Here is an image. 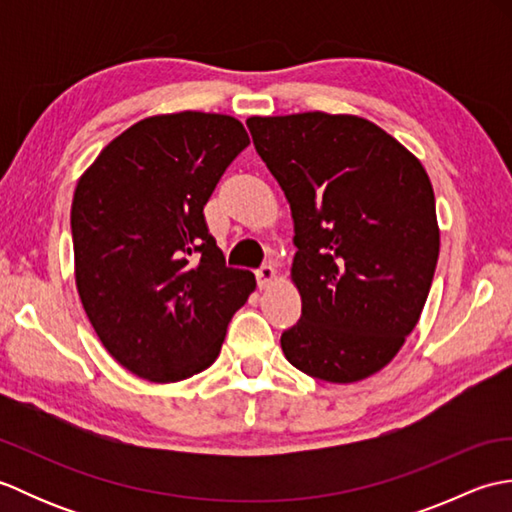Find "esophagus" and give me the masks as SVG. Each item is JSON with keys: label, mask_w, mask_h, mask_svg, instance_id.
I'll use <instances>...</instances> for the list:
<instances>
[{"label": "esophagus", "mask_w": 512, "mask_h": 512, "mask_svg": "<svg viewBox=\"0 0 512 512\" xmlns=\"http://www.w3.org/2000/svg\"><path fill=\"white\" fill-rule=\"evenodd\" d=\"M255 277H257L259 288H266V286H270L277 279V270L270 266V264H264V266H259L255 270Z\"/></svg>", "instance_id": "obj_1"}]
</instances>
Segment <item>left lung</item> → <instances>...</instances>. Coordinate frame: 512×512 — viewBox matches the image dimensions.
<instances>
[{"label":"left lung","instance_id":"left-lung-1","mask_svg":"<svg viewBox=\"0 0 512 512\" xmlns=\"http://www.w3.org/2000/svg\"><path fill=\"white\" fill-rule=\"evenodd\" d=\"M246 125L295 220L301 319L281 334V350L328 383L376 374L416 328L436 273L427 171L358 116H253Z\"/></svg>","mask_w":512,"mask_h":512}]
</instances>
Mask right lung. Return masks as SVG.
Segmentation results:
<instances>
[{"mask_svg": "<svg viewBox=\"0 0 512 512\" xmlns=\"http://www.w3.org/2000/svg\"><path fill=\"white\" fill-rule=\"evenodd\" d=\"M233 116H151L107 145L72 200L74 277L105 350L151 383L213 365L228 321L255 290L226 266L204 204L248 147Z\"/></svg>", "mask_w": 512, "mask_h": 512, "instance_id": "1", "label": "right lung"}]
</instances>
